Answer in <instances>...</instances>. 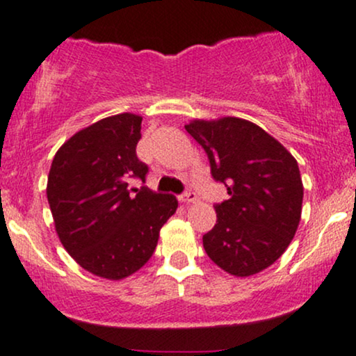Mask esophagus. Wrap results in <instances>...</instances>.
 I'll return each mask as SVG.
<instances>
[{
	"label": "esophagus",
	"mask_w": 356,
	"mask_h": 356,
	"mask_svg": "<svg viewBox=\"0 0 356 356\" xmlns=\"http://www.w3.org/2000/svg\"><path fill=\"white\" fill-rule=\"evenodd\" d=\"M181 201H182V202H186V204L195 202V201H197V194H195V192H192V191H189V192H184V194L181 195Z\"/></svg>",
	"instance_id": "obj_1"
}]
</instances>
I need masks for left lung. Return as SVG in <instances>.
<instances>
[{
  "label": "left lung",
  "mask_w": 356,
  "mask_h": 356,
  "mask_svg": "<svg viewBox=\"0 0 356 356\" xmlns=\"http://www.w3.org/2000/svg\"><path fill=\"white\" fill-rule=\"evenodd\" d=\"M186 130L206 150L212 179L229 194L214 206L216 226L202 236L207 256L241 277L271 266L301 219L303 182L296 159L261 127L238 117L194 120Z\"/></svg>",
  "instance_id": "left-lung-1"
}]
</instances>
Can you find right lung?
I'll use <instances>...</instances> for the list:
<instances>
[{"label": "right lung", "instance_id": "1", "mask_svg": "<svg viewBox=\"0 0 356 356\" xmlns=\"http://www.w3.org/2000/svg\"><path fill=\"white\" fill-rule=\"evenodd\" d=\"M142 117L120 113L80 130L60 147L48 174L47 197L56 234L81 268L122 280L154 254L161 227L177 199L147 186L149 167L137 157Z\"/></svg>", "mask_w": 356, "mask_h": 356}]
</instances>
